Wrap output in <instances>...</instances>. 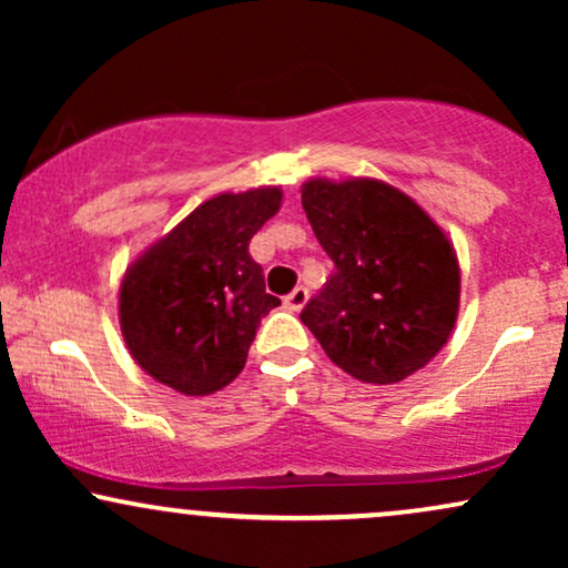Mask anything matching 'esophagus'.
<instances>
[{
	"instance_id": "esophagus-1",
	"label": "esophagus",
	"mask_w": 568,
	"mask_h": 568,
	"mask_svg": "<svg viewBox=\"0 0 568 568\" xmlns=\"http://www.w3.org/2000/svg\"><path fill=\"white\" fill-rule=\"evenodd\" d=\"M306 298H310V291H306L304 285H298V288H293L288 296H285V306H288L291 312H298L306 304Z\"/></svg>"
}]
</instances>
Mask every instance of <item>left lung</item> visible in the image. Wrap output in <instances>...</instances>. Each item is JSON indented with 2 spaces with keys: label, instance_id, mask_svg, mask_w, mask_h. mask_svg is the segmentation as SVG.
<instances>
[{
  "label": "left lung",
  "instance_id": "1",
  "mask_svg": "<svg viewBox=\"0 0 568 568\" xmlns=\"http://www.w3.org/2000/svg\"><path fill=\"white\" fill-rule=\"evenodd\" d=\"M302 205L334 262L302 323L349 376L395 384L438 355L459 310V264L446 234L397 189L306 181Z\"/></svg>",
  "mask_w": 568,
  "mask_h": 568
}]
</instances>
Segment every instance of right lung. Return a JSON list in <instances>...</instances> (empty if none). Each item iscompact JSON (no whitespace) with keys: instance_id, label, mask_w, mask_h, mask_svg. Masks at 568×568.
<instances>
[{"instance_id":"1","label":"right lung","mask_w":568,"mask_h":568,"mask_svg":"<svg viewBox=\"0 0 568 568\" xmlns=\"http://www.w3.org/2000/svg\"><path fill=\"white\" fill-rule=\"evenodd\" d=\"M280 200L277 186L219 194L130 266L120 325L146 374L184 395H207L243 371L262 317L280 304L247 245Z\"/></svg>"}]
</instances>
